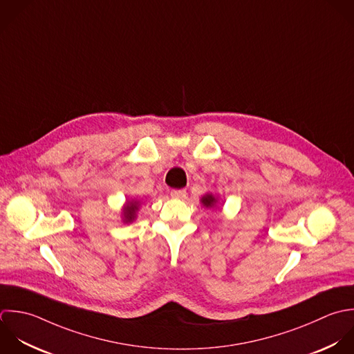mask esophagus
<instances>
[{
  "instance_id": "34e87169",
  "label": "esophagus",
  "mask_w": 354,
  "mask_h": 354,
  "mask_svg": "<svg viewBox=\"0 0 354 354\" xmlns=\"http://www.w3.org/2000/svg\"><path fill=\"white\" fill-rule=\"evenodd\" d=\"M171 197L172 198H178V200H183V198H186V190H183V189H174V190H171Z\"/></svg>"
}]
</instances>
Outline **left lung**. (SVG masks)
Segmentation results:
<instances>
[{
    "label": "left lung",
    "instance_id": "left-lung-1",
    "mask_svg": "<svg viewBox=\"0 0 354 354\" xmlns=\"http://www.w3.org/2000/svg\"><path fill=\"white\" fill-rule=\"evenodd\" d=\"M201 203L204 207L207 208H214L216 205V197L214 194H205L203 198H201Z\"/></svg>",
    "mask_w": 354,
    "mask_h": 354
}]
</instances>
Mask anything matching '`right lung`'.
Returning <instances> with one entry per match:
<instances>
[{
  "mask_svg": "<svg viewBox=\"0 0 354 354\" xmlns=\"http://www.w3.org/2000/svg\"><path fill=\"white\" fill-rule=\"evenodd\" d=\"M138 208H139V201H135V200L127 201V204L122 208V222L124 223L133 222L136 218Z\"/></svg>",
  "mask_w": 354,
  "mask_h": 354,
  "instance_id": "right-lung-1",
  "label": "right lung"
}]
</instances>
